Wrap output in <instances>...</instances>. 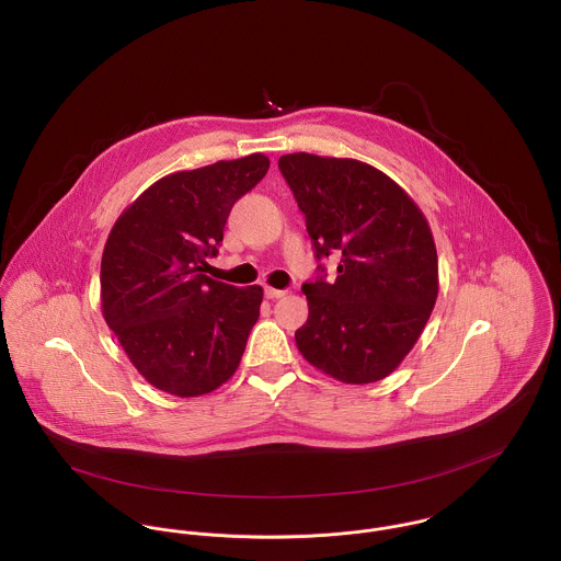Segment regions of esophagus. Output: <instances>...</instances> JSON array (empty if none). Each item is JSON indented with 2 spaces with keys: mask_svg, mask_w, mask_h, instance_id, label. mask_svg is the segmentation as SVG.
I'll return each mask as SVG.
<instances>
[{
  "mask_svg": "<svg viewBox=\"0 0 561 561\" xmlns=\"http://www.w3.org/2000/svg\"><path fill=\"white\" fill-rule=\"evenodd\" d=\"M285 296H287V291H283V289L265 287V298H267V300H278V298H285Z\"/></svg>",
  "mask_w": 561,
  "mask_h": 561,
  "instance_id": "obj_1",
  "label": "esophagus"
}]
</instances>
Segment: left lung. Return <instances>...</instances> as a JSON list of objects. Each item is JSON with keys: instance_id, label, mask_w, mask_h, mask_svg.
<instances>
[{"instance_id": "left-lung-1", "label": "left lung", "mask_w": 561, "mask_h": 561, "mask_svg": "<svg viewBox=\"0 0 561 561\" xmlns=\"http://www.w3.org/2000/svg\"><path fill=\"white\" fill-rule=\"evenodd\" d=\"M316 245L339 252L336 278L305 283L300 354L345 385L387 378L414 347L438 296V256L416 203L382 170L350 158L278 160Z\"/></svg>"}]
</instances>
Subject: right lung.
Returning a JSON list of instances; mask_svg holds the SVG:
<instances>
[{
  "label": "right lung",
  "instance_id": "obj_1",
  "mask_svg": "<svg viewBox=\"0 0 561 561\" xmlns=\"http://www.w3.org/2000/svg\"><path fill=\"white\" fill-rule=\"evenodd\" d=\"M252 153L161 176L114 222L101 256V311L138 374L176 398L222 387L240 367L263 289L203 274L236 201L267 172Z\"/></svg>",
  "mask_w": 561,
  "mask_h": 561
}]
</instances>
